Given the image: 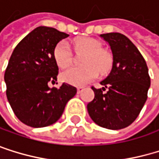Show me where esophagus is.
<instances>
[{"mask_svg": "<svg viewBox=\"0 0 159 159\" xmlns=\"http://www.w3.org/2000/svg\"><path fill=\"white\" fill-rule=\"evenodd\" d=\"M82 91H83V87H81V86L78 87V93H79V94H80Z\"/></svg>", "mask_w": 159, "mask_h": 159, "instance_id": "1", "label": "esophagus"}]
</instances>
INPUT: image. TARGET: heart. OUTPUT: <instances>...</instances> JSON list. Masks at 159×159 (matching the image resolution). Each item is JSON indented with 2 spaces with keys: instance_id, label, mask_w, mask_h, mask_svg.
Wrapping results in <instances>:
<instances>
[{
  "instance_id": "b5f03b06",
  "label": "heart",
  "mask_w": 159,
  "mask_h": 159,
  "mask_svg": "<svg viewBox=\"0 0 159 159\" xmlns=\"http://www.w3.org/2000/svg\"><path fill=\"white\" fill-rule=\"evenodd\" d=\"M76 52H85L82 61L84 67H73L61 73V80L67 83L81 86L92 81L98 73L105 74L113 64L112 55L101 48L98 41L92 38H78L74 41ZM54 59L60 68H67L73 61V54L65 41L60 42L54 49Z\"/></svg>"
}]
</instances>
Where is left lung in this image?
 <instances>
[{"label": "left lung", "instance_id": "obj_1", "mask_svg": "<svg viewBox=\"0 0 159 159\" xmlns=\"http://www.w3.org/2000/svg\"><path fill=\"white\" fill-rule=\"evenodd\" d=\"M113 53V67L97 89L94 99L87 104L89 116L98 125L120 130L139 116L148 98L151 80L142 55L130 39L120 33L100 35ZM105 91V92H103Z\"/></svg>", "mask_w": 159, "mask_h": 159}]
</instances>
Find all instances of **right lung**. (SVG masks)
I'll return each mask as SVG.
<instances>
[{"instance_id": "obj_1", "label": "right lung", "mask_w": 159, "mask_h": 159, "mask_svg": "<svg viewBox=\"0 0 159 159\" xmlns=\"http://www.w3.org/2000/svg\"><path fill=\"white\" fill-rule=\"evenodd\" d=\"M69 35L39 26L15 47L4 73L6 97L19 120L34 128L46 127L61 116L66 103L76 94V87L55 83L59 67L54 59L57 43Z\"/></svg>"}]
</instances>
